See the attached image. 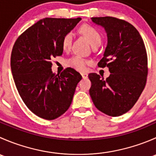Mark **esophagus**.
Instances as JSON below:
<instances>
[{"instance_id": "esophagus-1", "label": "esophagus", "mask_w": 156, "mask_h": 156, "mask_svg": "<svg viewBox=\"0 0 156 156\" xmlns=\"http://www.w3.org/2000/svg\"><path fill=\"white\" fill-rule=\"evenodd\" d=\"M81 76H82L83 79H86V78H87L88 77V75L87 73H84V72H82V73H81Z\"/></svg>"}]
</instances>
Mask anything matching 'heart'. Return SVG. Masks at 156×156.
Returning <instances> with one entry per match:
<instances>
[{
	"mask_svg": "<svg viewBox=\"0 0 156 156\" xmlns=\"http://www.w3.org/2000/svg\"><path fill=\"white\" fill-rule=\"evenodd\" d=\"M80 31L87 37L92 46L100 44L101 42V34L100 31L94 26L88 24L83 25L80 28ZM72 37H73V34L71 31L66 33L63 35L62 39V48L64 51H68L70 50L71 46H72ZM90 63V61L78 55L73 56L67 60V65L69 66L78 71H85L87 68V66Z\"/></svg>",
	"mask_w": 156,
	"mask_h": 156,
	"instance_id": "obj_1",
	"label": "heart"
}]
</instances>
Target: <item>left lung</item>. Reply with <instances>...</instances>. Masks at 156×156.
Masks as SVG:
<instances>
[{
  "label": "left lung",
  "instance_id": "left-lung-1",
  "mask_svg": "<svg viewBox=\"0 0 156 156\" xmlns=\"http://www.w3.org/2000/svg\"><path fill=\"white\" fill-rule=\"evenodd\" d=\"M91 20L107 33V47L98 66L108 67L111 74L104 79L90 73V95L100 112L112 117L122 115L134 106L146 86L148 59L145 44L139 31L125 20L112 16Z\"/></svg>",
  "mask_w": 156,
  "mask_h": 156
}]
</instances>
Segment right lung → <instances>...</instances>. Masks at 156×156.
Returning a JSON list of instances; mask_svg holds the SVG:
<instances>
[{"label": "right lung", "instance_id": "1", "mask_svg": "<svg viewBox=\"0 0 156 156\" xmlns=\"http://www.w3.org/2000/svg\"><path fill=\"white\" fill-rule=\"evenodd\" d=\"M81 18H44L22 33L12 47L10 66L19 94L34 115L53 120L68 110L82 77L74 69L52 72V59L62 56V39Z\"/></svg>", "mask_w": 156, "mask_h": 156}]
</instances>
